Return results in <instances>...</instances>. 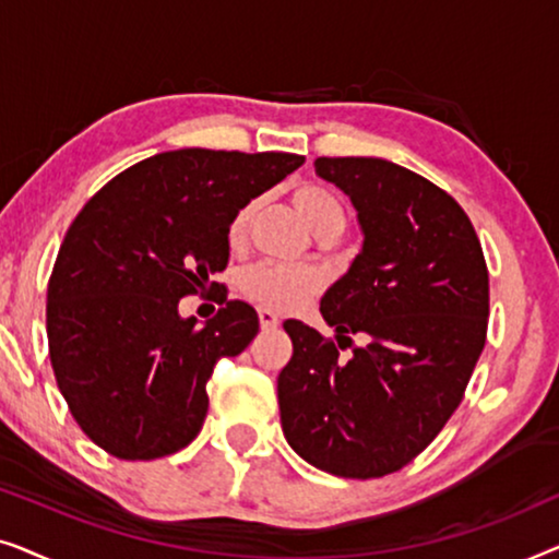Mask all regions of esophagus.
<instances>
[{
  "mask_svg": "<svg viewBox=\"0 0 559 559\" xmlns=\"http://www.w3.org/2000/svg\"><path fill=\"white\" fill-rule=\"evenodd\" d=\"M259 325H262V331H274V328L280 325V318L274 316L272 310H259Z\"/></svg>",
  "mask_w": 559,
  "mask_h": 559,
  "instance_id": "obj_1",
  "label": "esophagus"
}]
</instances>
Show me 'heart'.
I'll return each mask as SVG.
<instances>
[{
  "label": "heart",
  "mask_w": 559,
  "mask_h": 559,
  "mask_svg": "<svg viewBox=\"0 0 559 559\" xmlns=\"http://www.w3.org/2000/svg\"><path fill=\"white\" fill-rule=\"evenodd\" d=\"M293 205L300 213L305 224H308L316 236L325 231L341 234L346 226V213L335 195L328 190L302 186L293 193ZM257 203L251 201L241 205L234 213L231 221L226 226V239L231 247H239L247 236L249 221L254 216ZM323 287V280L316 270L308 266H280V264H254L249 270L241 272L239 289L243 297H249L251 302H257L264 310H277L289 312L302 308L305 302L312 300Z\"/></svg>",
  "instance_id": "1"
}]
</instances>
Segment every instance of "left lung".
<instances>
[{
    "mask_svg": "<svg viewBox=\"0 0 559 559\" xmlns=\"http://www.w3.org/2000/svg\"><path fill=\"white\" fill-rule=\"evenodd\" d=\"M316 175L350 198L364 243L320 300L338 346L285 323L282 432L320 471L379 478L423 453L463 400L486 343V259L461 205L407 167L318 157ZM348 332L370 343L346 362L337 348Z\"/></svg>",
    "mask_w": 559,
    "mask_h": 559,
    "instance_id": "1",
    "label": "left lung"
}]
</instances>
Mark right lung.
Masks as SVG:
<instances>
[{
	"label": "right lung",
	"instance_id": "add662e5",
	"mask_svg": "<svg viewBox=\"0 0 559 559\" xmlns=\"http://www.w3.org/2000/svg\"><path fill=\"white\" fill-rule=\"evenodd\" d=\"M302 163L289 152H163L119 173L75 216L45 323L60 394L106 453L155 461L201 432L213 366L249 346L259 318L231 300L195 325L178 305L226 270L234 213Z\"/></svg>",
	"mask_w": 559,
	"mask_h": 559
}]
</instances>
